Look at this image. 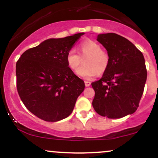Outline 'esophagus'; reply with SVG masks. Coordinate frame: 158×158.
<instances>
[{"mask_svg":"<svg viewBox=\"0 0 158 158\" xmlns=\"http://www.w3.org/2000/svg\"><path fill=\"white\" fill-rule=\"evenodd\" d=\"M85 86H86V87H89L90 85V81H85Z\"/></svg>","mask_w":158,"mask_h":158,"instance_id":"1","label":"esophagus"}]
</instances>
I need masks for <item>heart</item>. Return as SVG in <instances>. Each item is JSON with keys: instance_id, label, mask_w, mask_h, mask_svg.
I'll list each match as a JSON object with an SVG mask.
<instances>
[{"instance_id": "1", "label": "heart", "mask_w": 158, "mask_h": 158, "mask_svg": "<svg viewBox=\"0 0 158 158\" xmlns=\"http://www.w3.org/2000/svg\"><path fill=\"white\" fill-rule=\"evenodd\" d=\"M79 50L81 57L85 58V65L77 70L79 77L85 79H89L99 73H102L106 70L109 62L108 54L102 51V46L91 40H86L79 45ZM66 61L68 68L72 70H77L81 64V56L74 49L68 52Z\"/></svg>"}]
</instances>
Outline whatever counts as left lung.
<instances>
[{"mask_svg": "<svg viewBox=\"0 0 158 158\" xmlns=\"http://www.w3.org/2000/svg\"><path fill=\"white\" fill-rule=\"evenodd\" d=\"M97 40L106 49L109 62L102 78L91 83L94 110L110 119L135 113L147 78L144 56L131 41L116 33L99 34Z\"/></svg>", "mask_w": 158, "mask_h": 158, "instance_id": "8db88e82", "label": "left lung"}]
</instances>
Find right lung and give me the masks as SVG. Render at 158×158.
Returning a JSON list of instances; mask_svg holds the SVG:
<instances>
[{
	"label": "right lung",
	"mask_w": 158,
	"mask_h": 158,
	"mask_svg": "<svg viewBox=\"0 0 158 158\" xmlns=\"http://www.w3.org/2000/svg\"><path fill=\"white\" fill-rule=\"evenodd\" d=\"M84 34L45 40L26 50L16 63L19 97L39 118L57 122L73 110L85 82L68 68L66 56Z\"/></svg>",
	"instance_id": "add662e5"
}]
</instances>
